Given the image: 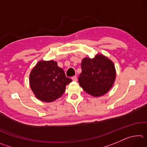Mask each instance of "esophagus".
Segmentation results:
<instances>
[{"mask_svg": "<svg viewBox=\"0 0 147 147\" xmlns=\"http://www.w3.org/2000/svg\"><path fill=\"white\" fill-rule=\"evenodd\" d=\"M72 80H73L74 81V82H76L77 81V77L76 76H74L72 77Z\"/></svg>", "mask_w": 147, "mask_h": 147, "instance_id": "obj_1", "label": "esophagus"}]
</instances>
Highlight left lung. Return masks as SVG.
<instances>
[{
    "mask_svg": "<svg viewBox=\"0 0 147 147\" xmlns=\"http://www.w3.org/2000/svg\"><path fill=\"white\" fill-rule=\"evenodd\" d=\"M78 82L86 93L94 96L106 94L112 87L116 73L113 63L103 55L85 58L81 63Z\"/></svg>",
    "mask_w": 147,
    "mask_h": 147,
    "instance_id": "left-lung-1",
    "label": "left lung"
}]
</instances>
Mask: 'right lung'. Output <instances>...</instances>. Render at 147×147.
Here are the masks:
<instances>
[{"mask_svg": "<svg viewBox=\"0 0 147 147\" xmlns=\"http://www.w3.org/2000/svg\"><path fill=\"white\" fill-rule=\"evenodd\" d=\"M72 82L54 61H40L30 74V85L39 100L51 102L64 93L65 86Z\"/></svg>", "mask_w": 147, "mask_h": 147, "instance_id": "add662e5", "label": "right lung"}]
</instances>
